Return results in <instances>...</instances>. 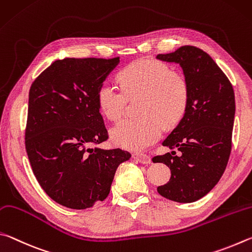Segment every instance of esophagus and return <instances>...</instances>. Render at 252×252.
<instances>
[{
    "label": "esophagus",
    "instance_id": "esophagus-1",
    "mask_svg": "<svg viewBox=\"0 0 252 252\" xmlns=\"http://www.w3.org/2000/svg\"><path fill=\"white\" fill-rule=\"evenodd\" d=\"M133 158L136 161H138V162H140V164H144V165H148L152 162L151 157L147 155H144V154H140V153H135L133 155Z\"/></svg>",
    "mask_w": 252,
    "mask_h": 252
}]
</instances>
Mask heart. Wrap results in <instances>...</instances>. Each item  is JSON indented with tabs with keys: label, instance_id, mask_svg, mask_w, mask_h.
Masks as SVG:
<instances>
[{
	"label": "heart",
	"instance_id": "heart-1",
	"mask_svg": "<svg viewBox=\"0 0 252 252\" xmlns=\"http://www.w3.org/2000/svg\"><path fill=\"white\" fill-rule=\"evenodd\" d=\"M119 77L122 87L112 81L100 84L97 101L106 116L117 121L125 110L127 96L140 93V113L118 123L112 136L118 146L142 151L161 137L166 124L174 125L183 116L188 101L187 82L182 74L153 60L133 62Z\"/></svg>",
	"mask_w": 252,
	"mask_h": 252
}]
</instances>
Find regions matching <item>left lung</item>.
<instances>
[{"mask_svg": "<svg viewBox=\"0 0 252 252\" xmlns=\"http://www.w3.org/2000/svg\"><path fill=\"white\" fill-rule=\"evenodd\" d=\"M157 60L179 64L188 85L184 116L162 145L176 152L154 162L170 168V180L157 191L167 199L193 202L206 196L221 178L231 152L235 93L228 77L200 48L185 45Z\"/></svg>", "mask_w": 252, "mask_h": 252, "instance_id": "obj_1", "label": "left lung"}]
</instances>
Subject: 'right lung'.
<instances>
[{"label":"right lung","mask_w":252,"mask_h":252,"mask_svg":"<svg viewBox=\"0 0 252 252\" xmlns=\"http://www.w3.org/2000/svg\"><path fill=\"white\" fill-rule=\"evenodd\" d=\"M119 57L64 59L33 82L29 94L25 147L38 184L70 209L106 199L115 173L131 157L122 149L92 148L108 138L97 92Z\"/></svg>","instance_id":"add662e5"}]
</instances>
